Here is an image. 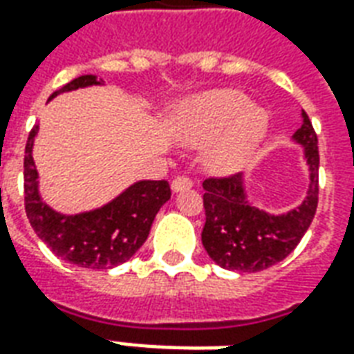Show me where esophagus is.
Returning a JSON list of instances; mask_svg holds the SVG:
<instances>
[{
	"label": "esophagus",
	"mask_w": 354,
	"mask_h": 354,
	"mask_svg": "<svg viewBox=\"0 0 354 354\" xmlns=\"http://www.w3.org/2000/svg\"><path fill=\"white\" fill-rule=\"evenodd\" d=\"M170 185H172L174 192H182V189H189L192 187L193 180L189 176H176Z\"/></svg>",
	"instance_id": "1"
}]
</instances>
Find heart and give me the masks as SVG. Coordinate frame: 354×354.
<instances>
[{
  "mask_svg": "<svg viewBox=\"0 0 354 354\" xmlns=\"http://www.w3.org/2000/svg\"><path fill=\"white\" fill-rule=\"evenodd\" d=\"M267 129V113L250 106L245 94L214 91L185 102L174 115V131L192 144L223 134L210 155L216 167H235L245 161L258 146Z\"/></svg>",
  "mask_w": 354,
  "mask_h": 354,
  "instance_id": "1",
  "label": "heart"
}]
</instances>
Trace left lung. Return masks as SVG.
Wrapping results in <instances>:
<instances>
[{
	"label": "left lung",
	"mask_w": 354,
	"mask_h": 354,
	"mask_svg": "<svg viewBox=\"0 0 354 354\" xmlns=\"http://www.w3.org/2000/svg\"><path fill=\"white\" fill-rule=\"evenodd\" d=\"M304 124L294 138L304 144L311 170L305 201L288 214L271 216L246 201L243 176H210L203 182L207 222L201 233L203 246L223 269L256 273L288 256L309 230L319 205V138L309 115L301 109Z\"/></svg>",
	"instance_id": "8db88e82"
}]
</instances>
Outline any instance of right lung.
Here are the masks:
<instances>
[{
  "mask_svg": "<svg viewBox=\"0 0 354 354\" xmlns=\"http://www.w3.org/2000/svg\"><path fill=\"white\" fill-rule=\"evenodd\" d=\"M88 85H96V77L81 75L50 94V98ZM35 132L37 127L28 134L24 155V208L37 237L58 258L88 269H109L132 258L146 243L155 214L170 199L169 182L144 180L98 210L75 216L58 214L37 193V170L32 157Z\"/></svg>",
  "mask_w": 354,
  "mask_h": 354,
  "instance_id": "obj_1",
  "label": "right lung"
}]
</instances>
